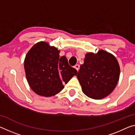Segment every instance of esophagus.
<instances>
[{"label":"esophagus","instance_id":"esophagus-1","mask_svg":"<svg viewBox=\"0 0 135 135\" xmlns=\"http://www.w3.org/2000/svg\"><path fill=\"white\" fill-rule=\"evenodd\" d=\"M74 68H76V69L77 70V71H79V69H80V65H79V64H76V65L74 66Z\"/></svg>","mask_w":135,"mask_h":135}]
</instances>
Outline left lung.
I'll return each instance as SVG.
<instances>
[{
	"label": "left lung",
	"instance_id": "8db88e82",
	"mask_svg": "<svg viewBox=\"0 0 135 135\" xmlns=\"http://www.w3.org/2000/svg\"><path fill=\"white\" fill-rule=\"evenodd\" d=\"M120 66L113 55L104 50L86 54L77 77L83 92L94 99L108 96L117 86Z\"/></svg>",
	"mask_w": 135,
	"mask_h": 135
}]
</instances>
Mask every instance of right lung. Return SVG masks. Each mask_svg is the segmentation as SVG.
I'll return each mask as SVG.
<instances>
[{
  "label": "right lung",
  "mask_w": 135,
  "mask_h": 135,
  "mask_svg": "<svg viewBox=\"0 0 135 135\" xmlns=\"http://www.w3.org/2000/svg\"><path fill=\"white\" fill-rule=\"evenodd\" d=\"M45 42L30 49L24 59V70L29 86L36 94L49 97L62 90L77 71L68 64L65 56Z\"/></svg>",
  "instance_id": "obj_1"
}]
</instances>
